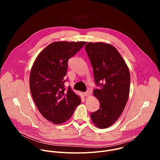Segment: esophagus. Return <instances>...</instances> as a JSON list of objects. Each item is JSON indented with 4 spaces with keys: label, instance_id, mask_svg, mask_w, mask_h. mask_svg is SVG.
I'll list each match as a JSON object with an SVG mask.
<instances>
[{
    "label": "esophagus",
    "instance_id": "34e87169",
    "mask_svg": "<svg viewBox=\"0 0 160 160\" xmlns=\"http://www.w3.org/2000/svg\"><path fill=\"white\" fill-rule=\"evenodd\" d=\"M83 95L85 96H89L90 95V91H87V92H85L83 93Z\"/></svg>",
    "mask_w": 160,
    "mask_h": 160
}]
</instances>
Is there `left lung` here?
I'll return each instance as SVG.
<instances>
[{"label": "left lung", "mask_w": 160, "mask_h": 160, "mask_svg": "<svg viewBox=\"0 0 160 160\" xmlns=\"http://www.w3.org/2000/svg\"><path fill=\"white\" fill-rule=\"evenodd\" d=\"M99 88L93 90L99 109L90 114L93 123L106 128L120 118L127 102L130 75L128 68L117 49L109 43L88 42L85 46Z\"/></svg>", "instance_id": "8db88e82"}]
</instances>
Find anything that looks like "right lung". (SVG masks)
<instances>
[{
	"label": "right lung",
	"mask_w": 160,
	"mask_h": 160,
	"mask_svg": "<svg viewBox=\"0 0 160 160\" xmlns=\"http://www.w3.org/2000/svg\"><path fill=\"white\" fill-rule=\"evenodd\" d=\"M86 42L60 41L50 43L38 55L30 74V88L41 115L54 124L69 120L81 102L80 98L64 83L68 61Z\"/></svg>",
	"instance_id": "right-lung-1"
}]
</instances>
